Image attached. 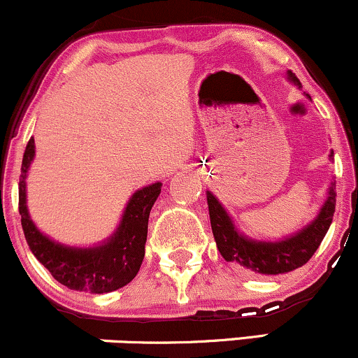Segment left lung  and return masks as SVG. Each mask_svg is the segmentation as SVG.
<instances>
[{"label": "left lung", "mask_w": 358, "mask_h": 358, "mask_svg": "<svg viewBox=\"0 0 358 358\" xmlns=\"http://www.w3.org/2000/svg\"><path fill=\"white\" fill-rule=\"evenodd\" d=\"M289 79L299 85V80L291 72ZM331 156L334 153L330 155V158ZM335 188L331 183L328 199L318 217L303 231L291 236L289 239L279 242H257L241 236L219 200L210 192H207L208 213H210L212 232L215 237L217 249L220 250L225 261L239 264L241 268L252 271V273L264 274V276H274V274L289 273V271L301 268L316 252L330 229L335 213Z\"/></svg>", "instance_id": "obj_1"}]
</instances>
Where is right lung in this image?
Instances as JSON below:
<instances>
[{"label":"right lung","mask_w":358,"mask_h":358,"mask_svg":"<svg viewBox=\"0 0 358 358\" xmlns=\"http://www.w3.org/2000/svg\"><path fill=\"white\" fill-rule=\"evenodd\" d=\"M35 155L34 138L23 153L18 188V210L24 239L34 256L64 286L89 293H109L133 281L145 257L148 219L162 192V183L148 185L131 196L116 234L99 248H65L45 237L31 222L24 199V178Z\"/></svg>","instance_id":"obj_1"}]
</instances>
